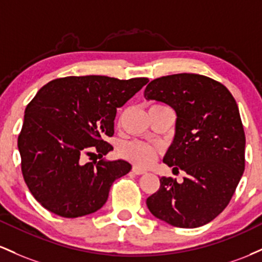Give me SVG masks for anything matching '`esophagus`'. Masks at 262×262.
<instances>
[{
	"label": "esophagus",
	"mask_w": 262,
	"mask_h": 262,
	"mask_svg": "<svg viewBox=\"0 0 262 262\" xmlns=\"http://www.w3.org/2000/svg\"><path fill=\"white\" fill-rule=\"evenodd\" d=\"M132 172H134L135 174L140 176V174H145V173L147 172V170H146V169H142V168H140V167H136V166H134V167H132Z\"/></svg>",
	"instance_id": "34e87169"
}]
</instances>
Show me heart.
<instances>
[{"instance_id":"heart-1","label":"heart","mask_w":262,"mask_h":262,"mask_svg":"<svg viewBox=\"0 0 262 262\" xmlns=\"http://www.w3.org/2000/svg\"><path fill=\"white\" fill-rule=\"evenodd\" d=\"M120 155L130 162L139 166H148L156 157V149L147 143L140 141H131L123 143L120 148Z\"/></svg>"}]
</instances>
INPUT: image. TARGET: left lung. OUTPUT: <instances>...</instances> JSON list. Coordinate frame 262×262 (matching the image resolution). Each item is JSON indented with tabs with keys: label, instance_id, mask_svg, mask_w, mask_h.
<instances>
[{
	"label": "left lung",
	"instance_id": "left-lung-1",
	"mask_svg": "<svg viewBox=\"0 0 262 262\" xmlns=\"http://www.w3.org/2000/svg\"><path fill=\"white\" fill-rule=\"evenodd\" d=\"M145 98L177 114L163 162L187 173L182 183L161 177L147 208L177 228L208 224L229 204L245 169V132L236 101L219 81L188 73L155 79Z\"/></svg>",
	"mask_w": 262,
	"mask_h": 262
}]
</instances>
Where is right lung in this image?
<instances>
[{
    "label": "right lung",
    "instance_id": "obj_1",
    "mask_svg": "<svg viewBox=\"0 0 262 262\" xmlns=\"http://www.w3.org/2000/svg\"><path fill=\"white\" fill-rule=\"evenodd\" d=\"M147 83V78L67 76L39 89L26 107L18 149L23 178L42 207L78 218L106 203L113 183L131 164L94 157L113 149L105 139L114 135L116 108Z\"/></svg>",
    "mask_w": 262,
    "mask_h": 262
}]
</instances>
